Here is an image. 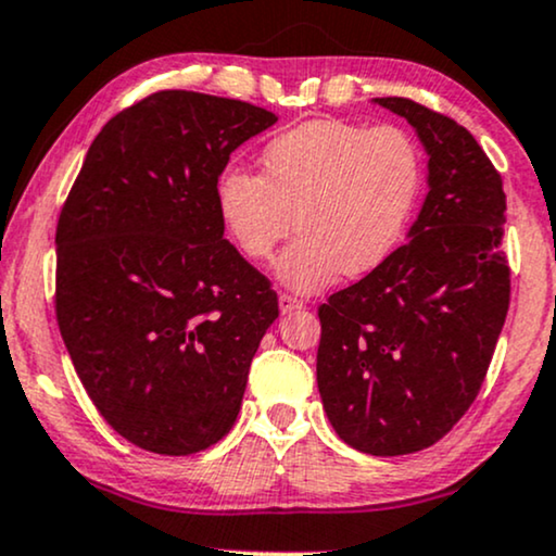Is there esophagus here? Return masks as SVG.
I'll use <instances>...</instances> for the list:
<instances>
[{"mask_svg": "<svg viewBox=\"0 0 556 556\" xmlns=\"http://www.w3.org/2000/svg\"><path fill=\"white\" fill-rule=\"evenodd\" d=\"M278 306H280V312H283V314H291V312H299L304 304H301L299 299L289 296V293H280V296H278Z\"/></svg>", "mask_w": 556, "mask_h": 556, "instance_id": "esophagus-1", "label": "esophagus"}]
</instances>
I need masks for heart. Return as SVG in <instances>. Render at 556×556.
<instances>
[{"label":"heart","instance_id":"1","mask_svg":"<svg viewBox=\"0 0 556 556\" xmlns=\"http://www.w3.org/2000/svg\"><path fill=\"white\" fill-rule=\"evenodd\" d=\"M263 175L226 169L216 214L247 260L263 263L301 235L276 265L286 289L317 293L342 270L363 276L394 252L422 188V154L400 126L342 118L293 126L265 143Z\"/></svg>","mask_w":556,"mask_h":556}]
</instances>
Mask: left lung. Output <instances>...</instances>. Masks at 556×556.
<instances>
[{"label": "left lung", "instance_id": "8db88e82", "mask_svg": "<svg viewBox=\"0 0 556 556\" xmlns=\"http://www.w3.org/2000/svg\"><path fill=\"white\" fill-rule=\"evenodd\" d=\"M428 152L407 242L319 306L317 387L334 433L371 456L428 448L477 400L510 304L505 193L475 136L407 98H376Z\"/></svg>", "mask_w": 556, "mask_h": 556}]
</instances>
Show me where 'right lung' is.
Returning <instances> with one entry per match:
<instances>
[{
	"instance_id": "obj_1",
	"label": "right lung",
	"mask_w": 556,
	"mask_h": 556,
	"mask_svg": "<svg viewBox=\"0 0 556 556\" xmlns=\"http://www.w3.org/2000/svg\"><path fill=\"white\" fill-rule=\"evenodd\" d=\"M278 121L164 89L102 126L56 226V319L81 387L139 448L188 456L235 425L270 280L224 239L216 182Z\"/></svg>"
}]
</instances>
